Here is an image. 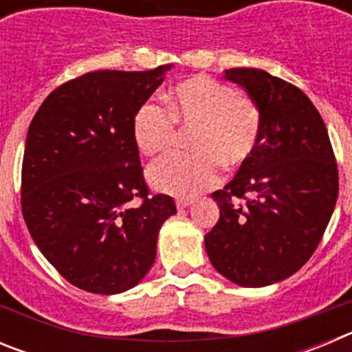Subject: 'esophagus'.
I'll return each instance as SVG.
<instances>
[{
  "mask_svg": "<svg viewBox=\"0 0 352 352\" xmlns=\"http://www.w3.org/2000/svg\"><path fill=\"white\" fill-rule=\"evenodd\" d=\"M192 203H194V199H176V206H178V210L188 208Z\"/></svg>",
  "mask_w": 352,
  "mask_h": 352,
  "instance_id": "obj_1",
  "label": "esophagus"
}]
</instances>
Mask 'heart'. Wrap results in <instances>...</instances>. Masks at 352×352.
Returning a JSON list of instances; mask_svg holds the SVG:
<instances>
[{"instance_id":"1","label":"heart","mask_w":352,"mask_h":352,"mask_svg":"<svg viewBox=\"0 0 352 352\" xmlns=\"http://www.w3.org/2000/svg\"><path fill=\"white\" fill-rule=\"evenodd\" d=\"M176 125L194 126L190 153H170L155 162L148 179L155 190L195 197L217 185L226 167L243 164L256 149L263 116L257 102L231 84L194 77L167 96V109L144 104L133 118V139L142 153L155 157L176 141Z\"/></svg>"}]
</instances>
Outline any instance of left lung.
Masks as SVG:
<instances>
[{
    "instance_id": "8db88e82",
    "label": "left lung",
    "mask_w": 352,
    "mask_h": 352,
    "mask_svg": "<svg viewBox=\"0 0 352 352\" xmlns=\"http://www.w3.org/2000/svg\"><path fill=\"white\" fill-rule=\"evenodd\" d=\"M263 116L259 142L222 190L220 219L204 236L213 268L241 287L280 282L312 257L338 197L324 121L294 84L259 68H231Z\"/></svg>"
}]
</instances>
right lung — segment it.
Here are the masks:
<instances>
[{
    "mask_svg": "<svg viewBox=\"0 0 352 352\" xmlns=\"http://www.w3.org/2000/svg\"><path fill=\"white\" fill-rule=\"evenodd\" d=\"M173 65L96 70L58 86L31 121L21 206L31 238L72 285L118 294L157 257L173 197L149 195L133 118ZM138 198L139 207L129 204Z\"/></svg>",
    "mask_w": 352,
    "mask_h": 352,
    "instance_id": "obj_1",
    "label": "right lung"
}]
</instances>
